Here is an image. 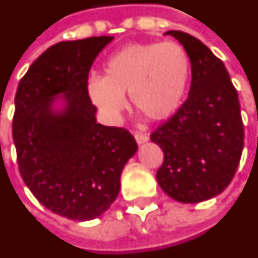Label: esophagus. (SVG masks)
<instances>
[{
  "label": "esophagus",
  "mask_w": 258,
  "mask_h": 258,
  "mask_svg": "<svg viewBox=\"0 0 258 258\" xmlns=\"http://www.w3.org/2000/svg\"><path fill=\"white\" fill-rule=\"evenodd\" d=\"M134 138L137 144H144V142L148 141V135L147 134H142V133H135Z\"/></svg>",
  "instance_id": "obj_1"
}]
</instances>
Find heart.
<instances>
[{
  "instance_id": "b5f03b06",
  "label": "heart",
  "mask_w": 258,
  "mask_h": 258,
  "mask_svg": "<svg viewBox=\"0 0 258 258\" xmlns=\"http://www.w3.org/2000/svg\"><path fill=\"white\" fill-rule=\"evenodd\" d=\"M191 75L190 57L174 41L130 44L109 57L104 77H92L86 91L104 116L117 118L130 95L133 107L163 121L183 103Z\"/></svg>"
}]
</instances>
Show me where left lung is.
Returning a JSON list of instances; mask_svg holds the SVG:
<instances>
[{
  "instance_id": "1",
  "label": "left lung",
  "mask_w": 258,
  "mask_h": 258,
  "mask_svg": "<svg viewBox=\"0 0 258 258\" xmlns=\"http://www.w3.org/2000/svg\"><path fill=\"white\" fill-rule=\"evenodd\" d=\"M190 57L188 98L151 134L163 151L156 180L173 200L196 204L215 197L229 185L243 151L240 104L229 73L203 41L169 30Z\"/></svg>"
}]
</instances>
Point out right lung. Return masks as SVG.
<instances>
[{
	"label": "right lung",
	"instance_id": "add662e5",
	"mask_svg": "<svg viewBox=\"0 0 258 258\" xmlns=\"http://www.w3.org/2000/svg\"><path fill=\"white\" fill-rule=\"evenodd\" d=\"M111 40L54 44L16 89L12 137L21 176L41 205L74 221H91L110 208L124 165L138 149L127 130L98 123L86 91L92 64Z\"/></svg>",
	"mask_w": 258,
	"mask_h": 258
}]
</instances>
